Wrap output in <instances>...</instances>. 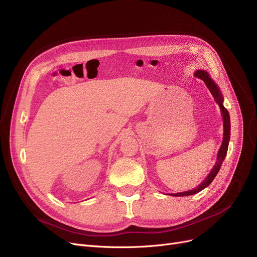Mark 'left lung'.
Returning a JSON list of instances; mask_svg holds the SVG:
<instances>
[{"mask_svg":"<svg viewBox=\"0 0 257 257\" xmlns=\"http://www.w3.org/2000/svg\"><path fill=\"white\" fill-rule=\"evenodd\" d=\"M194 75L199 77L200 80H203L205 82V84L208 87L211 94L213 95L214 99L217 102V104H218V106H219V108L221 110L222 119H224V138H222L221 146H220V148L218 150V153H217L216 163H215L213 168H212L211 172L205 178V181L203 183H200L196 188L192 189V190L172 194L174 196L192 195V194H195V193H197L199 191H202L203 189L208 187L212 183V181L214 180V177L217 175V173H218V171L220 169V166H221L222 162H224V160L226 158V154H227V151H228V146H229V141H230V115H229L228 110L224 107V105H222V102H224V97H222V95L220 93V90H219L218 86L214 83L213 80L211 79L210 75L208 74V72H206L204 70H197V71H195Z\"/></svg>","mask_w":257,"mask_h":257,"instance_id":"left-lung-1","label":"left lung"}]
</instances>
